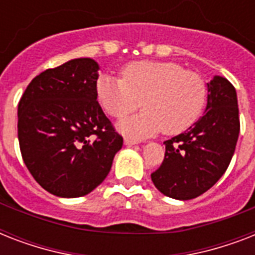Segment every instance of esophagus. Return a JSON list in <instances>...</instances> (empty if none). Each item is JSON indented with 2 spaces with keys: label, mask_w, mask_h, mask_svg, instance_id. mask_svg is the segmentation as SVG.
Wrapping results in <instances>:
<instances>
[{
  "label": "esophagus",
  "mask_w": 255,
  "mask_h": 255,
  "mask_svg": "<svg viewBox=\"0 0 255 255\" xmlns=\"http://www.w3.org/2000/svg\"><path fill=\"white\" fill-rule=\"evenodd\" d=\"M137 143H139L137 140L131 139V137H126V139H124V144H126V145H135V144Z\"/></svg>",
  "instance_id": "esophagus-1"
}]
</instances>
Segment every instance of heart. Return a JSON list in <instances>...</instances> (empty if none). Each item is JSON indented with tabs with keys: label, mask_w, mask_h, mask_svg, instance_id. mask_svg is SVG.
I'll return each instance as SVG.
<instances>
[{
	"label": "heart",
	"mask_w": 255,
	"mask_h": 255,
	"mask_svg": "<svg viewBox=\"0 0 255 255\" xmlns=\"http://www.w3.org/2000/svg\"><path fill=\"white\" fill-rule=\"evenodd\" d=\"M96 94L108 115L122 119L143 106L145 111L124 120L120 128L136 136L164 131L177 135L201 116L208 96L204 78L174 62L137 61L122 70V79L102 75Z\"/></svg>",
	"instance_id": "b5f03b06"
}]
</instances>
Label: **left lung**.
I'll return each mask as SVG.
<instances>
[{"label":"left lung","mask_w":255,"mask_h":255,"mask_svg":"<svg viewBox=\"0 0 255 255\" xmlns=\"http://www.w3.org/2000/svg\"><path fill=\"white\" fill-rule=\"evenodd\" d=\"M240 133L237 92L226 78L208 83L205 114L188 131L164 141L165 156L151 174L155 186L176 200H192L225 173Z\"/></svg>","instance_id":"obj_1"}]
</instances>
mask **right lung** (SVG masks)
<instances>
[{
  "label": "right lung",
  "instance_id": "add662e5",
  "mask_svg": "<svg viewBox=\"0 0 255 255\" xmlns=\"http://www.w3.org/2000/svg\"><path fill=\"white\" fill-rule=\"evenodd\" d=\"M99 65L78 58L41 73L18 103L22 159L35 181L58 197L100 185L123 137L98 103Z\"/></svg>",
  "mask_w": 255,
  "mask_h": 255
}]
</instances>
